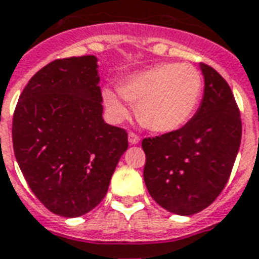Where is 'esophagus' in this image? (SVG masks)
<instances>
[{"instance_id":"esophagus-1","label":"esophagus","mask_w":259,"mask_h":259,"mask_svg":"<svg viewBox=\"0 0 259 259\" xmlns=\"http://www.w3.org/2000/svg\"><path fill=\"white\" fill-rule=\"evenodd\" d=\"M127 137H129V143H130V144L136 145V144H139V143H140V137L137 135H136V133H133V132H130Z\"/></svg>"}]
</instances>
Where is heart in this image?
Returning <instances> with one entry per match:
<instances>
[{
    "mask_svg": "<svg viewBox=\"0 0 259 259\" xmlns=\"http://www.w3.org/2000/svg\"><path fill=\"white\" fill-rule=\"evenodd\" d=\"M203 91V79L195 67L162 63L127 76L119 85L124 100L137 104V116L148 129L160 133L183 127L195 114ZM107 108L116 116L127 110L119 96L104 91Z\"/></svg>",
    "mask_w": 259,
    "mask_h": 259,
    "instance_id": "b5f03b06",
    "label": "heart"
}]
</instances>
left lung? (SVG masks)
<instances>
[{
  "mask_svg": "<svg viewBox=\"0 0 259 259\" xmlns=\"http://www.w3.org/2000/svg\"><path fill=\"white\" fill-rule=\"evenodd\" d=\"M204 95L181 129L147 137L144 181L159 206L192 215L208 207L225 188L242 140L240 111L228 82L200 63Z\"/></svg>",
  "mask_w": 259,
  "mask_h": 259,
  "instance_id": "obj_1",
  "label": "left lung"
}]
</instances>
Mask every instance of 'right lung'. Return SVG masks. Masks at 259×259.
I'll list each match as a JSON object with an SVG mask.
<instances>
[{"label": "right lung", "instance_id": "obj_1", "mask_svg": "<svg viewBox=\"0 0 259 259\" xmlns=\"http://www.w3.org/2000/svg\"><path fill=\"white\" fill-rule=\"evenodd\" d=\"M95 56L57 59L28 81L13 112L19 167L57 215H83L104 199L127 132L103 119Z\"/></svg>", "mask_w": 259, "mask_h": 259}]
</instances>
